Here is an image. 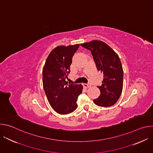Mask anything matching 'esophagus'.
Masks as SVG:
<instances>
[{
    "label": "esophagus",
    "mask_w": 153,
    "mask_h": 153,
    "mask_svg": "<svg viewBox=\"0 0 153 153\" xmlns=\"http://www.w3.org/2000/svg\"><path fill=\"white\" fill-rule=\"evenodd\" d=\"M83 86L84 88H90V87L91 86V85L90 83H83Z\"/></svg>",
    "instance_id": "34e87169"
}]
</instances>
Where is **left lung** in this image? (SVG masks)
Masks as SVG:
<instances>
[{
	"label": "left lung",
	"mask_w": 153,
	"mask_h": 153,
	"mask_svg": "<svg viewBox=\"0 0 153 153\" xmlns=\"http://www.w3.org/2000/svg\"><path fill=\"white\" fill-rule=\"evenodd\" d=\"M89 50L93 55L98 71L103 74L99 97L94 99L96 105L108 107L115 104L119 100L123 88V71L119 57L105 43L93 40L80 44Z\"/></svg>",
	"instance_id": "8db88e82"
}]
</instances>
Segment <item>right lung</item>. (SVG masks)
<instances>
[{
  "label": "right lung",
  "instance_id": "1",
  "mask_svg": "<svg viewBox=\"0 0 153 153\" xmlns=\"http://www.w3.org/2000/svg\"><path fill=\"white\" fill-rule=\"evenodd\" d=\"M79 44L59 46L48 56L42 71L43 86L48 100L53 110L60 114L73 112L77 107L78 96L82 93L81 84L66 81L70 65Z\"/></svg>",
  "mask_w": 153,
  "mask_h": 153
}]
</instances>
